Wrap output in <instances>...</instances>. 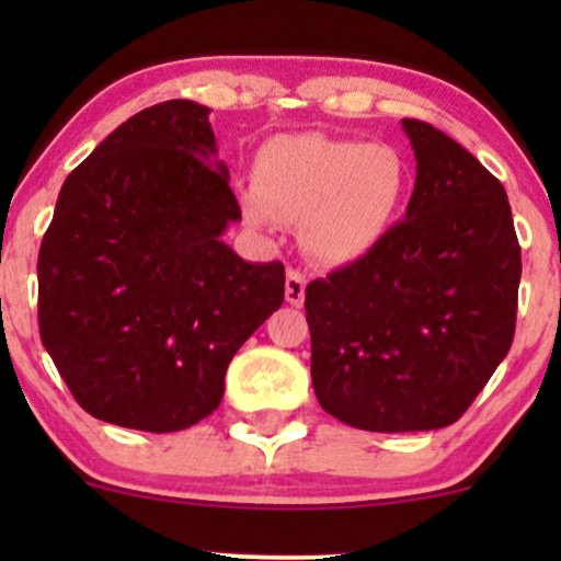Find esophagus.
Returning <instances> with one entry per match:
<instances>
[{
	"label": "esophagus",
	"mask_w": 561,
	"mask_h": 561,
	"mask_svg": "<svg viewBox=\"0 0 561 561\" xmlns=\"http://www.w3.org/2000/svg\"><path fill=\"white\" fill-rule=\"evenodd\" d=\"M285 295L289 306L300 308L302 300H306V276H302L298 268H289L285 279Z\"/></svg>",
	"instance_id": "1"
}]
</instances>
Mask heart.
I'll return each instance as SVG.
<instances>
[{
    "instance_id": "obj_1",
    "label": "heart",
    "mask_w": 561,
    "mask_h": 561,
    "mask_svg": "<svg viewBox=\"0 0 561 561\" xmlns=\"http://www.w3.org/2000/svg\"><path fill=\"white\" fill-rule=\"evenodd\" d=\"M255 184L240 192L253 227L302 221L311 259L351 263L388 237L409 197V163L385 141L279 134L255 156Z\"/></svg>"
}]
</instances>
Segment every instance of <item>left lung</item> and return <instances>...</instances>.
<instances>
[{"label": "left lung", "instance_id": "obj_1", "mask_svg": "<svg viewBox=\"0 0 561 561\" xmlns=\"http://www.w3.org/2000/svg\"><path fill=\"white\" fill-rule=\"evenodd\" d=\"M416 158L405 218L306 287L321 409L369 433L459 420L512 347L523 255L506 190L440 128L403 118Z\"/></svg>", "mask_w": 561, "mask_h": 561}]
</instances>
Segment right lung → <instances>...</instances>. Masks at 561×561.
<instances>
[{"instance_id":"right-lung-1","label":"right lung","mask_w":561,"mask_h":561,"mask_svg":"<svg viewBox=\"0 0 561 561\" xmlns=\"http://www.w3.org/2000/svg\"><path fill=\"white\" fill-rule=\"evenodd\" d=\"M208 107L169 100L68 173L38 250V334L83 411L145 433L214 414L234 353L285 300L279 261L221 234L242 210L208 163Z\"/></svg>"}]
</instances>
